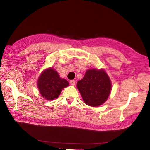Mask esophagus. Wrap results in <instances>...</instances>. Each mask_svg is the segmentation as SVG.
Returning a JSON list of instances; mask_svg holds the SVG:
<instances>
[{"label":"esophagus","mask_w":150,"mask_h":150,"mask_svg":"<svg viewBox=\"0 0 150 150\" xmlns=\"http://www.w3.org/2000/svg\"><path fill=\"white\" fill-rule=\"evenodd\" d=\"M75 82H76V81L75 80H71V81H70V84H71V85H72V86H75Z\"/></svg>","instance_id":"34e87169"}]
</instances>
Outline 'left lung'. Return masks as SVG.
<instances>
[{"label": "left lung", "instance_id": "left-lung-1", "mask_svg": "<svg viewBox=\"0 0 150 150\" xmlns=\"http://www.w3.org/2000/svg\"><path fill=\"white\" fill-rule=\"evenodd\" d=\"M77 86L84 103L91 106H98L109 97L111 84L104 70L88 69L84 78L79 81Z\"/></svg>", "mask_w": 150, "mask_h": 150}]
</instances>
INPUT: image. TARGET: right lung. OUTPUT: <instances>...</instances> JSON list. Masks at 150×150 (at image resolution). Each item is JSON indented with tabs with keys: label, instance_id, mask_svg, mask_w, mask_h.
<instances>
[{
	"label": "right lung",
	"instance_id": "1",
	"mask_svg": "<svg viewBox=\"0 0 150 150\" xmlns=\"http://www.w3.org/2000/svg\"><path fill=\"white\" fill-rule=\"evenodd\" d=\"M40 93L46 100H52L59 97L62 91L69 85L66 79H61L59 73L52 68H49L41 73L38 81Z\"/></svg>",
	"mask_w": 150,
	"mask_h": 150
}]
</instances>
